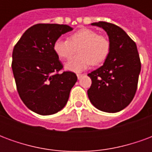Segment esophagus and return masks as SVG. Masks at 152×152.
Returning <instances> with one entry per match:
<instances>
[{
	"mask_svg": "<svg viewBox=\"0 0 152 152\" xmlns=\"http://www.w3.org/2000/svg\"><path fill=\"white\" fill-rule=\"evenodd\" d=\"M76 76H77V78H78V79H80L84 75H83V74H79V73H78V74H76Z\"/></svg>",
	"mask_w": 152,
	"mask_h": 152,
	"instance_id": "34e87169",
	"label": "esophagus"
}]
</instances>
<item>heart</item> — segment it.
<instances>
[{
    "mask_svg": "<svg viewBox=\"0 0 152 152\" xmlns=\"http://www.w3.org/2000/svg\"><path fill=\"white\" fill-rule=\"evenodd\" d=\"M78 53L66 64V68L72 72H81L91 65H98L107 58L110 52L108 38L99 35L92 29L83 28L71 34L68 40L58 38L53 43V51L62 59H68Z\"/></svg>",
    "mask_w": 152,
    "mask_h": 152,
    "instance_id": "heart-1",
    "label": "heart"
}]
</instances>
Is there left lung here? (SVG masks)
I'll list each match as a JSON object with an SVG mask.
<instances>
[{"instance_id":"1","label":"left lung","mask_w":152,"mask_h":152,"mask_svg":"<svg viewBox=\"0 0 152 152\" xmlns=\"http://www.w3.org/2000/svg\"><path fill=\"white\" fill-rule=\"evenodd\" d=\"M92 25L107 31L111 47L104 64L88 74L92 80L88 97L100 111L120 112L130 103L137 91L141 71L137 45L116 25L107 22Z\"/></svg>"}]
</instances>
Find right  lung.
I'll list each match as a JSON object with an SVG mask.
<instances>
[{"label": "right lung", "mask_w": 152, "mask_h": 152, "mask_svg": "<svg viewBox=\"0 0 152 152\" xmlns=\"http://www.w3.org/2000/svg\"><path fill=\"white\" fill-rule=\"evenodd\" d=\"M72 30L68 25L38 23L28 28L14 47L12 70L18 94L39 115L62 110L77 80L72 72L59 73L63 66L53 51L54 41Z\"/></svg>", "instance_id": "1"}]
</instances>
